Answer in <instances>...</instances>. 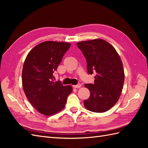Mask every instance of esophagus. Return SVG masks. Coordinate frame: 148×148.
Listing matches in <instances>:
<instances>
[{
    "mask_svg": "<svg viewBox=\"0 0 148 148\" xmlns=\"http://www.w3.org/2000/svg\"><path fill=\"white\" fill-rule=\"evenodd\" d=\"M81 86V84L80 83L76 84V85H74L73 87L74 88H80Z\"/></svg>",
    "mask_w": 148,
    "mask_h": 148,
    "instance_id": "1",
    "label": "esophagus"
}]
</instances>
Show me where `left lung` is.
Here are the masks:
<instances>
[{"instance_id":"obj_1","label":"left lung","mask_w":148,"mask_h":148,"mask_svg":"<svg viewBox=\"0 0 148 148\" xmlns=\"http://www.w3.org/2000/svg\"><path fill=\"white\" fill-rule=\"evenodd\" d=\"M86 60L88 74L95 73L93 84H85L90 96L84 100L85 108L103 112L117 102L123 86L125 74L122 62L112 45L102 39L77 43Z\"/></svg>"}]
</instances>
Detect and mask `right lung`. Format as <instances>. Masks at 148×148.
<instances>
[{
    "mask_svg": "<svg viewBox=\"0 0 148 148\" xmlns=\"http://www.w3.org/2000/svg\"><path fill=\"white\" fill-rule=\"evenodd\" d=\"M71 46L64 42H43L34 47L25 60L24 92L31 104L42 114L51 116L60 111L72 92L71 85L64 86L61 81L53 79V72Z\"/></svg>",
    "mask_w": 148,
    "mask_h": 148,
    "instance_id": "1",
    "label": "right lung"
}]
</instances>
